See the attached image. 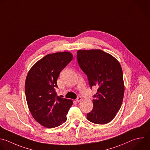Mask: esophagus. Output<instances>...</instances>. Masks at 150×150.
<instances>
[{"label": "esophagus", "mask_w": 150, "mask_h": 150, "mask_svg": "<svg viewBox=\"0 0 150 150\" xmlns=\"http://www.w3.org/2000/svg\"><path fill=\"white\" fill-rule=\"evenodd\" d=\"M81 100H82V98H81V96H78V97L76 98V101L77 102H79V101H81Z\"/></svg>", "instance_id": "1"}]
</instances>
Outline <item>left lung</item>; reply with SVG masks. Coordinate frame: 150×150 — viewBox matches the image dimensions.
<instances>
[{
  "label": "left lung",
  "instance_id": "1",
  "mask_svg": "<svg viewBox=\"0 0 150 150\" xmlns=\"http://www.w3.org/2000/svg\"><path fill=\"white\" fill-rule=\"evenodd\" d=\"M76 57L90 86L98 88L92 100L93 109L86 118L94 124H107L115 118L123 100L124 83L121 65L113 56L100 49L78 50Z\"/></svg>",
  "mask_w": 150,
  "mask_h": 150
}]
</instances>
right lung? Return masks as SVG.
Listing matches in <instances>:
<instances>
[{
    "instance_id": "add662e5",
    "label": "right lung",
    "mask_w": 150,
    "mask_h": 150,
    "mask_svg": "<svg viewBox=\"0 0 150 150\" xmlns=\"http://www.w3.org/2000/svg\"><path fill=\"white\" fill-rule=\"evenodd\" d=\"M72 58L69 52L48 54L28 73L25 85L28 106L33 118L45 127H57L67 121L73 101L57 96L55 88L60 72Z\"/></svg>"
}]
</instances>
